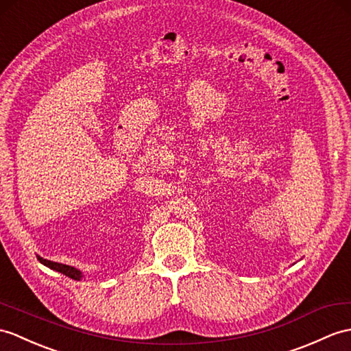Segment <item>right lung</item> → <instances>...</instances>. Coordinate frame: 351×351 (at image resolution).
I'll return each mask as SVG.
<instances>
[{"mask_svg": "<svg viewBox=\"0 0 351 351\" xmlns=\"http://www.w3.org/2000/svg\"><path fill=\"white\" fill-rule=\"evenodd\" d=\"M37 258H38V262L42 263V265L51 267V269H53V271L60 272V274H62L65 276H69V278H71V280L80 281V280L84 278V274L80 272L79 269H76V267L69 266V265H62V263H55V262H51V260H46V258L40 257V256H37Z\"/></svg>", "mask_w": 351, "mask_h": 351, "instance_id": "obj_1", "label": "right lung"}]
</instances>
